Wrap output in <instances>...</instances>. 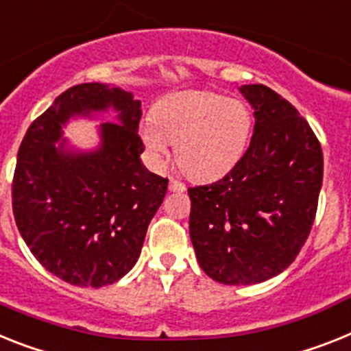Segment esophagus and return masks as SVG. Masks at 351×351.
<instances>
[{
    "label": "esophagus",
    "mask_w": 351,
    "mask_h": 351,
    "mask_svg": "<svg viewBox=\"0 0 351 351\" xmlns=\"http://www.w3.org/2000/svg\"><path fill=\"white\" fill-rule=\"evenodd\" d=\"M167 187H169L171 193H184L185 191V184H182V182L178 180H173V178L169 180V185H167Z\"/></svg>",
    "instance_id": "1"
}]
</instances>
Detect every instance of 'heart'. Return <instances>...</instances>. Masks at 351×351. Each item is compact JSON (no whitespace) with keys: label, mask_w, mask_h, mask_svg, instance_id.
<instances>
[{"label":"heart","mask_w":351,"mask_h":351,"mask_svg":"<svg viewBox=\"0 0 351 351\" xmlns=\"http://www.w3.org/2000/svg\"><path fill=\"white\" fill-rule=\"evenodd\" d=\"M252 112L239 99L208 90L169 94L141 125L149 158L162 164L176 144V160L198 180L225 175L241 160L252 135Z\"/></svg>","instance_id":"1"}]
</instances>
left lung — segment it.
Here are the masks:
<instances>
[{
    "label": "left lung",
    "mask_w": 351,
    "mask_h": 351,
    "mask_svg": "<svg viewBox=\"0 0 351 351\" xmlns=\"http://www.w3.org/2000/svg\"><path fill=\"white\" fill-rule=\"evenodd\" d=\"M253 108L250 146L234 169L191 187L189 232L199 267L216 282H266L296 258L323 182L319 141L298 110L262 84L239 87Z\"/></svg>",
    "instance_id": "obj_1"
}]
</instances>
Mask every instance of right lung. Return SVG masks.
Returning a JSON list of instances; mask_svg holds the SVG:
<instances>
[{
    "mask_svg": "<svg viewBox=\"0 0 351 351\" xmlns=\"http://www.w3.org/2000/svg\"><path fill=\"white\" fill-rule=\"evenodd\" d=\"M99 144L76 149L71 119H101ZM141 101L117 85L80 84L34 121L17 153L12 207L35 258L67 284L103 287L135 266L167 180L144 167Z\"/></svg>",
    "mask_w": 351,
    "mask_h": 351,
    "instance_id": "obj_1",
    "label": "right lung"
}]
</instances>
